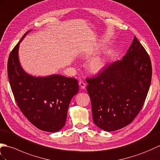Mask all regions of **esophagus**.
Segmentation results:
<instances>
[{
    "mask_svg": "<svg viewBox=\"0 0 160 160\" xmlns=\"http://www.w3.org/2000/svg\"><path fill=\"white\" fill-rule=\"evenodd\" d=\"M79 86L81 87V89H85V88H86V83L83 82V81H80L79 82Z\"/></svg>",
    "mask_w": 160,
    "mask_h": 160,
    "instance_id": "obj_1",
    "label": "esophagus"
}]
</instances>
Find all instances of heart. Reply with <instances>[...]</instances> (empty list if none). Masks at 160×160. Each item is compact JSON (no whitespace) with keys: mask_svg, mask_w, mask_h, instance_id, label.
I'll list each match as a JSON object with an SVG mask.
<instances>
[{"mask_svg":"<svg viewBox=\"0 0 160 160\" xmlns=\"http://www.w3.org/2000/svg\"><path fill=\"white\" fill-rule=\"evenodd\" d=\"M102 66H103V60L100 58L91 60L88 65L89 69L92 72H97L102 68Z\"/></svg>","mask_w":160,"mask_h":160,"instance_id":"heart-1","label":"heart"}]
</instances>
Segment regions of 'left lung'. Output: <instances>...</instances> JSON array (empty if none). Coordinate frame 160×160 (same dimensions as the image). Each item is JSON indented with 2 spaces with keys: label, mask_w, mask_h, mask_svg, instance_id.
I'll return each mask as SVG.
<instances>
[{
  "label": "left lung",
  "mask_w": 160,
  "mask_h": 160,
  "mask_svg": "<svg viewBox=\"0 0 160 160\" xmlns=\"http://www.w3.org/2000/svg\"><path fill=\"white\" fill-rule=\"evenodd\" d=\"M151 77L150 57L134 37L121 60L109 63L97 77L86 79L95 125L106 131L129 125L144 103Z\"/></svg>",
  "instance_id": "8db88e82"
}]
</instances>
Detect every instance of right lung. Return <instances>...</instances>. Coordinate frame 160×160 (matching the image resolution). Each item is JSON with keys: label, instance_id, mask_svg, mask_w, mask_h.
<instances>
[{"label": "right lung", "instance_id": "add662e5", "mask_svg": "<svg viewBox=\"0 0 160 160\" xmlns=\"http://www.w3.org/2000/svg\"><path fill=\"white\" fill-rule=\"evenodd\" d=\"M12 52L8 62L11 88L17 105L24 116L38 129L56 132L65 125L71 99L79 91L78 81L59 74L35 77L22 68L18 59L20 42Z\"/></svg>", "mask_w": 160, "mask_h": 160}]
</instances>
